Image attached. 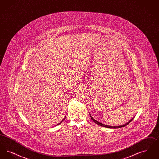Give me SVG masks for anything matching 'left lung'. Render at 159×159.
Listing matches in <instances>:
<instances>
[{"label":"left lung","mask_w":159,"mask_h":159,"mask_svg":"<svg viewBox=\"0 0 159 159\" xmlns=\"http://www.w3.org/2000/svg\"><path fill=\"white\" fill-rule=\"evenodd\" d=\"M90 116H91V119L93 120V121H94L96 124H97V125H98L99 126H103V127H106V128H121V127H124V126H127L128 124L130 123V122H131L132 120L134 119V118H132L130 121L128 122L127 123H126V124H125V125H121V126H107V125H104V124H102V123H99L98 121H97V120H95L92 116H91V115H90Z\"/></svg>","instance_id":"1"}]
</instances>
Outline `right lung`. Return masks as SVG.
Masks as SVG:
<instances>
[{"mask_svg":"<svg viewBox=\"0 0 159 159\" xmlns=\"http://www.w3.org/2000/svg\"><path fill=\"white\" fill-rule=\"evenodd\" d=\"M64 119H63V120H62V121H63V120H64ZM62 121H61L60 123H59V124H60V123H61V122H62Z\"/></svg>","mask_w":159,"mask_h":159,"instance_id":"obj_1","label":"right lung"}]
</instances>
